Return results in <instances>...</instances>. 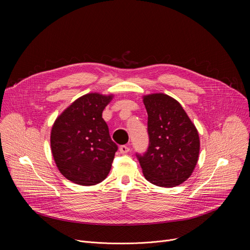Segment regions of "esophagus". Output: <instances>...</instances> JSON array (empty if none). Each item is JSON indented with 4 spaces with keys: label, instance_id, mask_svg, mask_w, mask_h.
<instances>
[{
    "label": "esophagus",
    "instance_id": "1",
    "mask_svg": "<svg viewBox=\"0 0 250 250\" xmlns=\"http://www.w3.org/2000/svg\"><path fill=\"white\" fill-rule=\"evenodd\" d=\"M120 152L122 154H126L129 152V147L128 146H121L120 147Z\"/></svg>",
    "mask_w": 250,
    "mask_h": 250
}]
</instances>
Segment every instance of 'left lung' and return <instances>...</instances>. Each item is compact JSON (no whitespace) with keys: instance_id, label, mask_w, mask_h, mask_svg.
<instances>
[{"instance_id":"left-lung-1","label":"left lung","mask_w":250,"mask_h":250,"mask_svg":"<svg viewBox=\"0 0 250 250\" xmlns=\"http://www.w3.org/2000/svg\"><path fill=\"white\" fill-rule=\"evenodd\" d=\"M148 112L150 144L137 155L145 178L161 188H173L192 174L200 155V137L181 104L164 93L143 96Z\"/></svg>"}]
</instances>
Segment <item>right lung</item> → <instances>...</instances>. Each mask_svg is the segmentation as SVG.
<instances>
[{
	"label": "right lung",
	"instance_id": "1",
	"mask_svg": "<svg viewBox=\"0 0 250 250\" xmlns=\"http://www.w3.org/2000/svg\"><path fill=\"white\" fill-rule=\"evenodd\" d=\"M113 94L98 92L76 99L55 121L50 149L59 171L79 186L90 187L107 177L117 146L111 141L102 111Z\"/></svg>",
	"mask_w": 250,
	"mask_h": 250
}]
</instances>
